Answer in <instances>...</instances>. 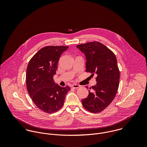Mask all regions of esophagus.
<instances>
[{
    "label": "esophagus",
    "instance_id": "esophagus-1",
    "mask_svg": "<svg viewBox=\"0 0 147 147\" xmlns=\"http://www.w3.org/2000/svg\"><path fill=\"white\" fill-rule=\"evenodd\" d=\"M80 87V86L78 85V84H73V85H72V88L73 89H78V88H79Z\"/></svg>",
    "mask_w": 147,
    "mask_h": 147
}]
</instances>
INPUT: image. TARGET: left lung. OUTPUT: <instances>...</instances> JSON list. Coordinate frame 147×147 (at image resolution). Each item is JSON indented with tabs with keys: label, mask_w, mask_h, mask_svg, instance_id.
Segmentation results:
<instances>
[{
	"label": "left lung",
	"mask_w": 147,
	"mask_h": 147,
	"mask_svg": "<svg viewBox=\"0 0 147 147\" xmlns=\"http://www.w3.org/2000/svg\"><path fill=\"white\" fill-rule=\"evenodd\" d=\"M76 47L85 54L86 71L97 75V84L92 86L93 91L89 90L82 104L91 113H100L111 104L118 89L120 72L116 57L100 42H88Z\"/></svg>",
	"instance_id": "8db88e82"
}]
</instances>
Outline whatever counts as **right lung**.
Returning <instances> with one entry per match:
<instances>
[{
	"instance_id": "1",
	"label": "right lung",
	"mask_w": 147,
	"mask_h": 147,
	"mask_svg": "<svg viewBox=\"0 0 147 147\" xmlns=\"http://www.w3.org/2000/svg\"><path fill=\"white\" fill-rule=\"evenodd\" d=\"M68 46H49L41 49L29 62L26 74L28 93L34 104L47 113L62 108L70 87L55 84L56 74L61 54Z\"/></svg>"
}]
</instances>
